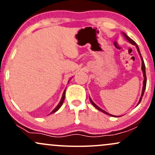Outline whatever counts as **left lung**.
Listing matches in <instances>:
<instances>
[{"label": "left lung", "instance_id": "8db88e82", "mask_svg": "<svg viewBox=\"0 0 155 155\" xmlns=\"http://www.w3.org/2000/svg\"><path fill=\"white\" fill-rule=\"evenodd\" d=\"M122 34H123V35H124V38H125L126 39H127V41L129 42L130 44H133V45H135V46H136V47L137 50H138V53H139V55H140V59H141V70H142V71H143V88H142L141 95H140V100H139V101H138V104H137V106H138V105L140 104V101H141V100H142V97H143V94H144V91H145V89H146V86H147V76H146V68H145V64H144V62H143V58H142L141 54H140V50H139V48H138V46L137 45V44L136 43V42L132 40V39H131L130 38V37L128 36V35H126L125 33H122ZM90 103H91V104H92V106H94V107L97 108V110H99V111H102L103 113L106 114H107V115H109V116H112V117H117V116H115V115H112V114H111L108 113V112H106V111H104V110H103L102 108H99L98 106H97V105H96V104H95V103H94L93 101H92V99L90 98Z\"/></svg>", "mask_w": 155, "mask_h": 155}]
</instances>
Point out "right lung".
<instances>
[{
  "mask_svg": "<svg viewBox=\"0 0 155 155\" xmlns=\"http://www.w3.org/2000/svg\"><path fill=\"white\" fill-rule=\"evenodd\" d=\"M70 80H71V79H69V81H70ZM69 81H68V82H69ZM65 90H64V92H63V96H62V98H61V100H60V103L58 104V106H57L56 107H55V108H54V109H53V111H51V113L49 114H51L54 113V112H56L57 111H58V110L60 109V108L61 107L62 105H63V104L64 100H65Z\"/></svg>",
  "mask_w": 155,
  "mask_h": 155,
  "instance_id": "obj_1",
  "label": "right lung"
}]
</instances>
